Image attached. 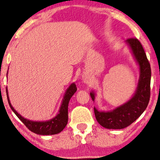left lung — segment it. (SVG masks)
Segmentation results:
<instances>
[{
  "label": "left lung",
  "instance_id": "1",
  "mask_svg": "<svg viewBox=\"0 0 160 160\" xmlns=\"http://www.w3.org/2000/svg\"><path fill=\"white\" fill-rule=\"evenodd\" d=\"M126 42L132 49L140 65V77L135 94L125 104L112 112H99L94 107L95 116L101 126L107 128L121 129L134 123L146 109L151 95V66L140 41L137 38H128ZM94 101L95 95L90 92Z\"/></svg>",
  "mask_w": 160,
  "mask_h": 160
}]
</instances>
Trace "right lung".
<instances>
[{"label":"right lung","instance_id":"1","mask_svg":"<svg viewBox=\"0 0 160 160\" xmlns=\"http://www.w3.org/2000/svg\"><path fill=\"white\" fill-rule=\"evenodd\" d=\"M76 90H77V88H76V84L73 83L70 85L69 88L66 91L62 106L60 107L59 113L52 120L45 122H34L22 118L21 115L14 110V109L10 103L9 96H8L7 88V95L8 102H9V104L12 111L31 132L37 134H41V135H51V134H56L61 132L67 125L68 121V103H69L70 98L76 92Z\"/></svg>","mask_w":160,"mask_h":160}]
</instances>
